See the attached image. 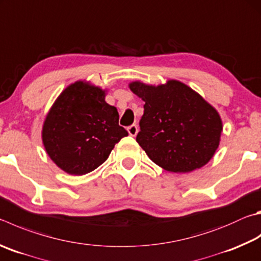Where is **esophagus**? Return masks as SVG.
Segmentation results:
<instances>
[{"label":"esophagus","mask_w":261,"mask_h":261,"mask_svg":"<svg viewBox=\"0 0 261 261\" xmlns=\"http://www.w3.org/2000/svg\"><path fill=\"white\" fill-rule=\"evenodd\" d=\"M127 132H129V135L132 137H136L137 134H138V126L136 124H132L130 126H127Z\"/></svg>","instance_id":"esophagus-1"}]
</instances>
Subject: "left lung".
Wrapping results in <instances>:
<instances>
[{
    "mask_svg": "<svg viewBox=\"0 0 261 261\" xmlns=\"http://www.w3.org/2000/svg\"><path fill=\"white\" fill-rule=\"evenodd\" d=\"M145 101L137 143L167 171L186 173L202 168L219 146L222 123L200 94L179 81L146 85L130 83Z\"/></svg>",
    "mask_w": 261,
    "mask_h": 261,
    "instance_id": "left-lung-1",
    "label": "left lung"
}]
</instances>
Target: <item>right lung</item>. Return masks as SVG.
<instances>
[{
  "label": "right lung",
  "mask_w": 261,
  "mask_h": 261,
  "mask_svg": "<svg viewBox=\"0 0 261 261\" xmlns=\"http://www.w3.org/2000/svg\"><path fill=\"white\" fill-rule=\"evenodd\" d=\"M118 113L105 91L82 81L66 88L46 116L42 139L50 159L69 174L93 171L123 137Z\"/></svg>",
  "instance_id": "1"
}]
</instances>
